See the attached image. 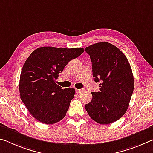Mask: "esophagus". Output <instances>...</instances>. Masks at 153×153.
Wrapping results in <instances>:
<instances>
[{"mask_svg": "<svg viewBox=\"0 0 153 153\" xmlns=\"http://www.w3.org/2000/svg\"><path fill=\"white\" fill-rule=\"evenodd\" d=\"M84 91V89H76V93H82V92Z\"/></svg>", "mask_w": 153, "mask_h": 153, "instance_id": "34e87169", "label": "esophagus"}]
</instances>
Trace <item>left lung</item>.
<instances>
[{"label":"left lung","instance_id":"8db88e82","mask_svg":"<svg viewBox=\"0 0 153 153\" xmlns=\"http://www.w3.org/2000/svg\"><path fill=\"white\" fill-rule=\"evenodd\" d=\"M90 56L93 76L99 82V92H91L93 99L85 105L92 119L101 125L115 122L127 110L134 79L127 57L115 45L97 43L85 48Z\"/></svg>","mask_w":153,"mask_h":153}]
</instances>
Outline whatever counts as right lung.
I'll list each match as a JSON object with an SVG mask.
<instances>
[{
    "mask_svg": "<svg viewBox=\"0 0 153 153\" xmlns=\"http://www.w3.org/2000/svg\"><path fill=\"white\" fill-rule=\"evenodd\" d=\"M84 49L41 47L31 53L22 69L19 91L24 105L35 118L45 124H54L66 116L74 88L56 84L60 73Z\"/></svg>",
    "mask_w": 153,
    "mask_h": 153,
    "instance_id": "obj_1",
    "label": "right lung"
}]
</instances>
